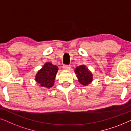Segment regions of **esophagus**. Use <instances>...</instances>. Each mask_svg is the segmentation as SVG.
<instances>
[{
    "label": "esophagus",
    "mask_w": 131,
    "mask_h": 131,
    "mask_svg": "<svg viewBox=\"0 0 131 131\" xmlns=\"http://www.w3.org/2000/svg\"><path fill=\"white\" fill-rule=\"evenodd\" d=\"M70 68H71V66L68 65H64L63 66V69L64 70H66V71H69V70H70V69H71Z\"/></svg>",
    "instance_id": "1"
}]
</instances>
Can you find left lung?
<instances>
[{"instance_id": "left-lung-1", "label": "left lung", "mask_w": 131, "mask_h": 131, "mask_svg": "<svg viewBox=\"0 0 131 131\" xmlns=\"http://www.w3.org/2000/svg\"><path fill=\"white\" fill-rule=\"evenodd\" d=\"M74 72L78 82L83 86H87L93 82V73L85 65L77 66Z\"/></svg>"}]
</instances>
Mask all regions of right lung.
I'll return each instance as SVG.
<instances>
[{
  "label": "right lung",
  "instance_id": "obj_1",
  "mask_svg": "<svg viewBox=\"0 0 131 131\" xmlns=\"http://www.w3.org/2000/svg\"><path fill=\"white\" fill-rule=\"evenodd\" d=\"M58 69L56 65H53L51 62H47L36 73L35 81L40 86L46 88L52 87Z\"/></svg>",
  "mask_w": 131,
  "mask_h": 131
}]
</instances>
